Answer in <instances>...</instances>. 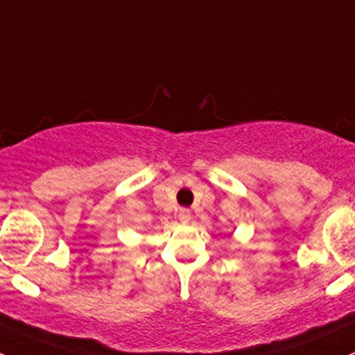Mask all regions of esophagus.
Masks as SVG:
<instances>
[{
  "label": "esophagus",
  "instance_id": "esophagus-1",
  "mask_svg": "<svg viewBox=\"0 0 355 355\" xmlns=\"http://www.w3.org/2000/svg\"><path fill=\"white\" fill-rule=\"evenodd\" d=\"M178 218L182 222V224H188V222L191 220V214H189V210H186V208H181L178 214Z\"/></svg>",
  "mask_w": 355,
  "mask_h": 355
}]
</instances>
